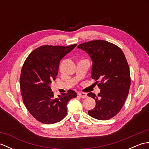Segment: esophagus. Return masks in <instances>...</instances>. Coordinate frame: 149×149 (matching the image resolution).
Instances as JSON below:
<instances>
[{"label":"esophagus","instance_id":"esophagus-1","mask_svg":"<svg viewBox=\"0 0 149 149\" xmlns=\"http://www.w3.org/2000/svg\"><path fill=\"white\" fill-rule=\"evenodd\" d=\"M78 95L80 97H81L82 99H85V98L87 97V94L85 93H78Z\"/></svg>","mask_w":149,"mask_h":149}]
</instances>
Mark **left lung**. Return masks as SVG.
<instances>
[{
	"label": "left lung",
	"instance_id": "1",
	"mask_svg": "<svg viewBox=\"0 0 149 149\" xmlns=\"http://www.w3.org/2000/svg\"><path fill=\"white\" fill-rule=\"evenodd\" d=\"M77 48L86 51L92 60L91 78L100 89L97 96L88 93L96 102L88 115L100 120L111 118L121 110L130 88V70L124 54L118 46L104 40L85 42Z\"/></svg>",
	"mask_w": 149,
	"mask_h": 149
}]
</instances>
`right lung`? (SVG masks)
<instances>
[{
	"instance_id": "obj_1",
	"label": "right lung",
	"mask_w": 149,
	"mask_h": 149,
	"mask_svg": "<svg viewBox=\"0 0 149 149\" xmlns=\"http://www.w3.org/2000/svg\"><path fill=\"white\" fill-rule=\"evenodd\" d=\"M76 45L41 46L25 61L20 78L22 97L26 108L38 121L45 124L61 121L67 114L68 102L77 97L70 90L54 98L50 87L58 74L60 61Z\"/></svg>"
}]
</instances>
